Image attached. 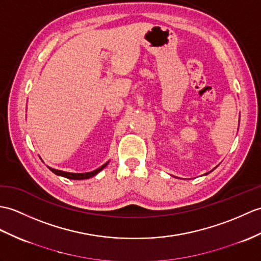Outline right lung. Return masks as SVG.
<instances>
[{
  "mask_svg": "<svg viewBox=\"0 0 261 261\" xmlns=\"http://www.w3.org/2000/svg\"><path fill=\"white\" fill-rule=\"evenodd\" d=\"M108 163H109V161H108L107 163H105V165H103V166H101L100 168L96 169V170H93V171H91V172H86V173L65 172V171H61V170H57V169H53V168H50V167H47V168L50 169V170H51L53 173H56V174H58V175H61V177L68 178V179H72V180H83V179H89V178H91V177H93V175L98 174V173L102 170L103 168H106V167L108 166Z\"/></svg>",
  "mask_w": 261,
  "mask_h": 261,
  "instance_id": "1",
  "label": "right lung"
}]
</instances>
